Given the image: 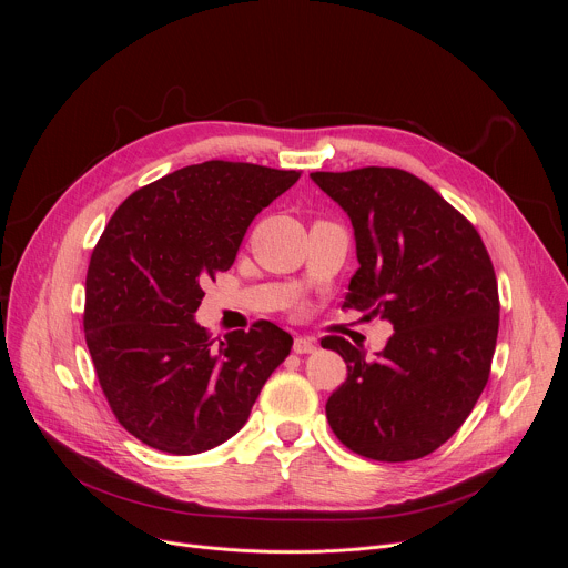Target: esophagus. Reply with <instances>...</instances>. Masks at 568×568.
Here are the masks:
<instances>
[{"label":"esophagus","mask_w":568,"mask_h":568,"mask_svg":"<svg viewBox=\"0 0 568 568\" xmlns=\"http://www.w3.org/2000/svg\"><path fill=\"white\" fill-rule=\"evenodd\" d=\"M292 351L296 355H307V353H314L316 346H314V339H310V337H296L292 344Z\"/></svg>","instance_id":"34e87169"}]
</instances>
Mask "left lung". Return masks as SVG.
<instances>
[{"label":"left lung","instance_id":"obj_1","mask_svg":"<svg viewBox=\"0 0 568 568\" xmlns=\"http://www.w3.org/2000/svg\"><path fill=\"white\" fill-rule=\"evenodd\" d=\"M310 178L355 229L359 270L344 307L386 318L395 331L375 359L344 337L321 339L348 368L326 402L331 429L373 460L423 458L456 434L490 377L499 335L490 254L474 224L407 171Z\"/></svg>","mask_w":568,"mask_h":568}]
</instances>
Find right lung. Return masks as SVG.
<instances>
[{"label": "right lung", "mask_w": 568, "mask_h": 568, "mask_svg": "<svg viewBox=\"0 0 568 568\" xmlns=\"http://www.w3.org/2000/svg\"><path fill=\"white\" fill-rule=\"evenodd\" d=\"M298 178L211 159L134 191L110 217L88 267L83 328L114 418L148 447H217L290 355L292 337L270 321L215 344L193 314L252 220Z\"/></svg>", "instance_id": "obj_1"}]
</instances>
